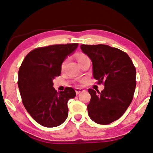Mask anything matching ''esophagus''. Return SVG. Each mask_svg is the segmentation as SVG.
Masks as SVG:
<instances>
[{"mask_svg":"<svg viewBox=\"0 0 153 153\" xmlns=\"http://www.w3.org/2000/svg\"><path fill=\"white\" fill-rule=\"evenodd\" d=\"M84 91H85V90H83V88H76V89H75V92H76V94H79V93Z\"/></svg>","mask_w":153,"mask_h":153,"instance_id":"34e87169","label":"esophagus"}]
</instances>
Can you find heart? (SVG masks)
<instances>
[{
	"mask_svg": "<svg viewBox=\"0 0 153 153\" xmlns=\"http://www.w3.org/2000/svg\"><path fill=\"white\" fill-rule=\"evenodd\" d=\"M76 58H77V60H78V61H79V63H81V61H83L84 60H86V59H88V57L86 56L85 54H79L78 55H77ZM65 61L64 62L63 64H62V68L64 67V65H65Z\"/></svg>",
	"mask_w": 153,
	"mask_h": 153,
	"instance_id": "b5f03b06",
	"label": "heart"
}]
</instances>
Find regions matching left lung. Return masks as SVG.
<instances>
[{"label":"left lung","instance_id":"left-lung-1","mask_svg":"<svg viewBox=\"0 0 153 153\" xmlns=\"http://www.w3.org/2000/svg\"><path fill=\"white\" fill-rule=\"evenodd\" d=\"M90 59L93 76L104 89L99 92L88 89L91 99L88 105L90 118L107 125L122 116L131 103L136 87V70L126 52L107 45H81Z\"/></svg>","mask_w":153,"mask_h":153}]
</instances>
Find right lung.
<instances>
[{
  "mask_svg": "<svg viewBox=\"0 0 153 153\" xmlns=\"http://www.w3.org/2000/svg\"><path fill=\"white\" fill-rule=\"evenodd\" d=\"M78 43L53 45L36 48L25 56L19 71V85L22 101L31 117L41 126L56 127L68 116V102L74 98L72 88L57 92L53 79L60 76L61 65L73 54Z\"/></svg>",
  "mask_w": 153,
  "mask_h": 153,
  "instance_id": "obj_1",
  "label": "right lung"
}]
</instances>
